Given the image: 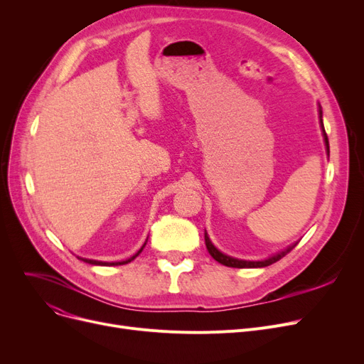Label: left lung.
Masks as SVG:
<instances>
[{"label":"left lung","instance_id":"1","mask_svg":"<svg viewBox=\"0 0 364 364\" xmlns=\"http://www.w3.org/2000/svg\"><path fill=\"white\" fill-rule=\"evenodd\" d=\"M318 118H320V127H321V134H323V140H324V146H326V151L329 153V140H328V134L326 131H324V125H323V112H321V107L318 105ZM298 243V242H296ZM296 243H292L289 245L286 250L265 258V259H259V261H246V259H239V258H233L230 255H225L223 254L221 251H218L217 247L214 246V243L211 242V239H209L206 230H205V245H206V250L208 252L211 254V257L218 261L220 264L223 265H227V267H235V269H259V267H267V265H272L273 262L279 261L280 258H283L286 254H289L294 247L296 246Z\"/></svg>","mask_w":364,"mask_h":364}]
</instances>
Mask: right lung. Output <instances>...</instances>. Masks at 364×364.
I'll return each mask as SVG.
<instances>
[{"label":"right lung","instance_id":"obj_1","mask_svg":"<svg viewBox=\"0 0 364 364\" xmlns=\"http://www.w3.org/2000/svg\"><path fill=\"white\" fill-rule=\"evenodd\" d=\"M147 242V240H146ZM146 242H144V245L140 247V250L134 254L132 257H129L128 259H125V261H114V262H105V261H97V259H88V258H80V259H82L84 262H88V264H92V265H124V264H128V262H131L132 259H136L140 254H141V251H143V247L146 246Z\"/></svg>","mask_w":364,"mask_h":364}]
</instances>
